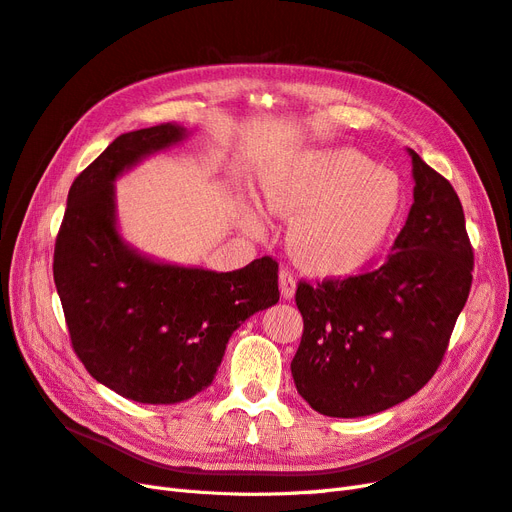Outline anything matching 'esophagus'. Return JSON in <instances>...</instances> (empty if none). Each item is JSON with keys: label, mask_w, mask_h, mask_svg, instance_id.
Returning a JSON list of instances; mask_svg holds the SVG:
<instances>
[{"label": "esophagus", "mask_w": 512, "mask_h": 512, "mask_svg": "<svg viewBox=\"0 0 512 512\" xmlns=\"http://www.w3.org/2000/svg\"><path fill=\"white\" fill-rule=\"evenodd\" d=\"M280 290L284 299H292L294 290H297V280H294V275L288 269L280 271Z\"/></svg>", "instance_id": "1"}]
</instances>
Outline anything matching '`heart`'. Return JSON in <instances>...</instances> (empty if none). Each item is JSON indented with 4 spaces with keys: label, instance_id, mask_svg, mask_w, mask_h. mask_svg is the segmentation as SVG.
<instances>
[{
    "label": "heart",
    "instance_id": "b5f03b06",
    "mask_svg": "<svg viewBox=\"0 0 512 512\" xmlns=\"http://www.w3.org/2000/svg\"><path fill=\"white\" fill-rule=\"evenodd\" d=\"M267 207L290 226L294 260L316 275H348L374 256L399 211V181L363 153L320 151L267 168ZM245 226L260 230L247 209Z\"/></svg>",
    "mask_w": 512,
    "mask_h": 512
}]
</instances>
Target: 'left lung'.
<instances>
[{"instance_id": "8db88e82", "label": "left lung", "mask_w": 512, "mask_h": 512, "mask_svg": "<svg viewBox=\"0 0 512 512\" xmlns=\"http://www.w3.org/2000/svg\"><path fill=\"white\" fill-rule=\"evenodd\" d=\"M414 203L382 265L299 282L303 337L290 363L299 395L335 418L389 410L436 374L468 301L474 252L459 196L416 151Z\"/></svg>"}]
</instances>
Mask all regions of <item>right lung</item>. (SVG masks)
Returning <instances> with one entry per match:
<instances>
[{
  "instance_id": "1",
  "label": "right lung",
  "mask_w": 512,
  "mask_h": 512,
  "mask_svg": "<svg viewBox=\"0 0 512 512\" xmlns=\"http://www.w3.org/2000/svg\"><path fill=\"white\" fill-rule=\"evenodd\" d=\"M185 136L177 123L117 136L74 179L55 241L53 277L76 356L138 404H179L205 391L230 335L280 301L269 256L218 273L147 258L121 239L115 179Z\"/></svg>"
}]
</instances>
